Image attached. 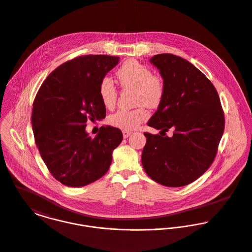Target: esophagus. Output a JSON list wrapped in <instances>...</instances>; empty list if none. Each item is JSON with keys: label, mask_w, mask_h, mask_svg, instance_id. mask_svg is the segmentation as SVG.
<instances>
[{"label": "esophagus", "mask_w": 252, "mask_h": 252, "mask_svg": "<svg viewBox=\"0 0 252 252\" xmlns=\"http://www.w3.org/2000/svg\"><path fill=\"white\" fill-rule=\"evenodd\" d=\"M122 133H123V137L126 139V138H128V137H129V136L132 134V131H127V130H124Z\"/></svg>", "instance_id": "34e87169"}]
</instances>
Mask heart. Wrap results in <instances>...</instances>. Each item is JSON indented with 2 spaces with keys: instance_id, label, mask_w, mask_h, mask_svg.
<instances>
[{
  "instance_id": "b5f03b06",
  "label": "heart",
  "mask_w": 252,
  "mask_h": 252,
  "mask_svg": "<svg viewBox=\"0 0 252 252\" xmlns=\"http://www.w3.org/2000/svg\"><path fill=\"white\" fill-rule=\"evenodd\" d=\"M116 77L123 89H134V109H120L109 116L111 126L122 130H133L149 118L146 106L158 107L165 95V84L161 76L154 74L150 67L136 60L126 61L116 71ZM98 94L103 105L114 107L118 91L112 80L104 77L98 86Z\"/></svg>"
}]
</instances>
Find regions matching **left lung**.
<instances>
[{
	"label": "left lung",
	"instance_id": "8db88e82",
	"mask_svg": "<svg viewBox=\"0 0 252 252\" xmlns=\"http://www.w3.org/2000/svg\"><path fill=\"white\" fill-rule=\"evenodd\" d=\"M165 84V95L148 125L160 135L144 133L142 153L146 173L166 187H183L212 164L224 133L225 116L211 81L188 61L172 54L151 59ZM170 127L173 136L162 137Z\"/></svg>",
	"mask_w": 252,
	"mask_h": 252
}]
</instances>
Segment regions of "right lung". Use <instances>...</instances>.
<instances>
[{
	"label": "right lung",
	"instance_id": "right-lung-1",
	"mask_svg": "<svg viewBox=\"0 0 252 252\" xmlns=\"http://www.w3.org/2000/svg\"><path fill=\"white\" fill-rule=\"evenodd\" d=\"M118 57L87 55L56 68L41 85L32 109V128L39 153L53 177L67 187H83L109 169L112 152L122 142L120 129L100 127L91 138L88 120L105 117L99 82Z\"/></svg>",
	"mask_w": 252,
	"mask_h": 252
}]
</instances>
